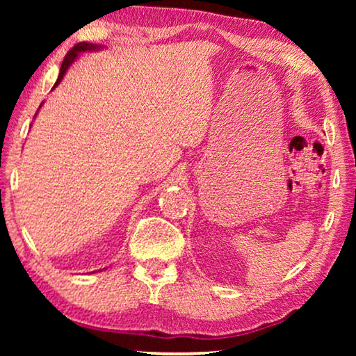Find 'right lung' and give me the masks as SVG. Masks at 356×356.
Listing matches in <instances>:
<instances>
[{"mask_svg": "<svg viewBox=\"0 0 356 356\" xmlns=\"http://www.w3.org/2000/svg\"><path fill=\"white\" fill-rule=\"evenodd\" d=\"M95 48H99V47H97V45H90V43H86V42H81V43H77V45L72 47L71 50L66 53L65 60H63V63H61L60 76H58V79H56V82H55V86H53V89H55V87H56L58 84H60L61 79H63V77H65V74H66L67 67H70V66L72 65V63H74V60L77 58V55H79V53H82V51H92V50H95Z\"/></svg>", "mask_w": 356, "mask_h": 356, "instance_id": "add662e5", "label": "right lung"}]
</instances>
